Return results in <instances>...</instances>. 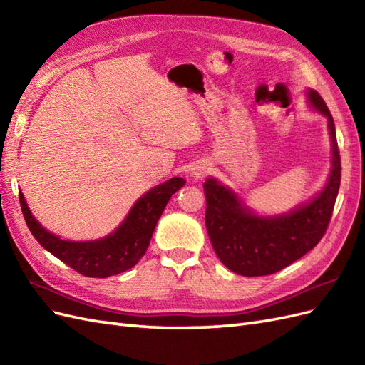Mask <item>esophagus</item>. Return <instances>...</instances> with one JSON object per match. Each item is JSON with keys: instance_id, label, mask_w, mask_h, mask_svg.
<instances>
[{"instance_id": "esophagus-1", "label": "esophagus", "mask_w": 365, "mask_h": 365, "mask_svg": "<svg viewBox=\"0 0 365 365\" xmlns=\"http://www.w3.org/2000/svg\"><path fill=\"white\" fill-rule=\"evenodd\" d=\"M204 172H205L204 169H201V168H197V169H196V172H193V173H195V175H197V176H200V175H204Z\"/></svg>"}]
</instances>
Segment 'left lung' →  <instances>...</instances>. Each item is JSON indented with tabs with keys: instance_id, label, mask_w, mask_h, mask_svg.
<instances>
[{
	"instance_id": "left-lung-1",
	"label": "left lung",
	"mask_w": 365,
	"mask_h": 365,
	"mask_svg": "<svg viewBox=\"0 0 365 365\" xmlns=\"http://www.w3.org/2000/svg\"><path fill=\"white\" fill-rule=\"evenodd\" d=\"M307 97L312 106L327 117L332 138V170L323 192L312 202L284 216L259 217L216 180L208 178L204 182L205 227L210 242L219 260L245 277L279 272L303 257L323 239L332 217L341 182L335 123L322 96L309 90Z\"/></svg>"
}]
</instances>
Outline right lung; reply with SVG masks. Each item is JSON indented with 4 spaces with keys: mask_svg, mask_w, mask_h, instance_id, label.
Returning a JSON list of instances; mask_svg holds the SVG:
<instances>
[{
    "mask_svg": "<svg viewBox=\"0 0 365 365\" xmlns=\"http://www.w3.org/2000/svg\"><path fill=\"white\" fill-rule=\"evenodd\" d=\"M184 184L182 178H172L153 187L135 202L113 235L93 242L59 239L31 216L23 193H19V204L29 230L43 248L85 277L105 279L130 269L145 256L165 204Z\"/></svg>",
    "mask_w": 365,
    "mask_h": 365,
    "instance_id": "obj_1",
    "label": "right lung"
}]
</instances>
